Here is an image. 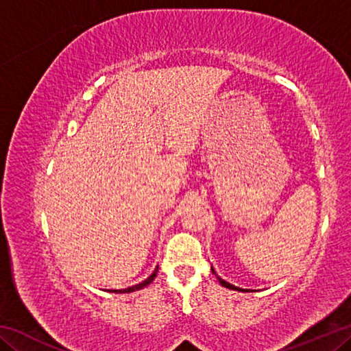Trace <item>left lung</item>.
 Masks as SVG:
<instances>
[{"mask_svg":"<svg viewBox=\"0 0 351 351\" xmlns=\"http://www.w3.org/2000/svg\"><path fill=\"white\" fill-rule=\"evenodd\" d=\"M210 269H212V272H213V274H215V277L218 278V282H219V283H221L224 288H229V289H235V291H249V289H243V288H239V287H234V285H230L229 282H226V280H223V278H221V277H219V276H217V272H215V269H213V268H210Z\"/></svg>","mask_w":351,"mask_h":351,"instance_id":"obj_1","label":"left lung"}]
</instances>
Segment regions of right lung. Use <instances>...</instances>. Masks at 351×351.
Instances as JSON below:
<instances>
[{"label":"right lung","instance_id":"obj_1","mask_svg":"<svg viewBox=\"0 0 351 351\" xmlns=\"http://www.w3.org/2000/svg\"><path fill=\"white\" fill-rule=\"evenodd\" d=\"M156 274H158V266H156V268H154V271L152 272V276L148 277V278H145L144 282L134 285V287H128V288H125V289H108V291H110V293H117V294L133 293V291H139V289H142V288H145L147 285H150V283L154 280V277H156Z\"/></svg>","mask_w":351,"mask_h":351}]
</instances>
